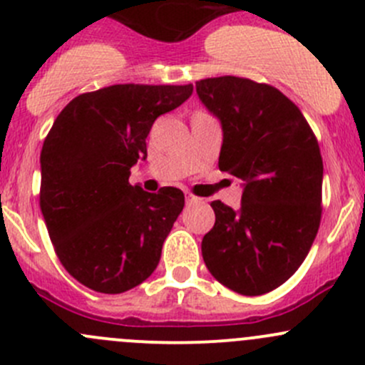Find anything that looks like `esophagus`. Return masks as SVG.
Segmentation results:
<instances>
[{
  "mask_svg": "<svg viewBox=\"0 0 365 365\" xmlns=\"http://www.w3.org/2000/svg\"><path fill=\"white\" fill-rule=\"evenodd\" d=\"M185 200H187V203H197V201H201V197L194 196L190 190H185Z\"/></svg>",
  "mask_w": 365,
  "mask_h": 365,
  "instance_id": "34e87169",
  "label": "esophagus"
}]
</instances>
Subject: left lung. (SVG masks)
<instances>
[{"instance_id":"obj_1","label":"left lung","mask_w":365,"mask_h":365,"mask_svg":"<svg viewBox=\"0 0 365 365\" xmlns=\"http://www.w3.org/2000/svg\"><path fill=\"white\" fill-rule=\"evenodd\" d=\"M196 91L222 125L219 169L242 180L238 210L212 201L201 242L210 274L240 295L284 284L304 263L322 220L323 160L300 109L277 88L245 77H208Z\"/></svg>"}]
</instances>
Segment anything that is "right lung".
I'll list each match as a JSON object with an SVG mask.
<instances>
[{
	"label": "right lung",
	"instance_id": "add662e5",
	"mask_svg": "<svg viewBox=\"0 0 365 365\" xmlns=\"http://www.w3.org/2000/svg\"><path fill=\"white\" fill-rule=\"evenodd\" d=\"M190 95L192 84H114L79 95L54 120L40 153V210L58 259L86 288L123 293L159 264L185 196L146 192L128 176L146 159L153 121Z\"/></svg>",
	"mask_w": 365,
	"mask_h": 365
}]
</instances>
